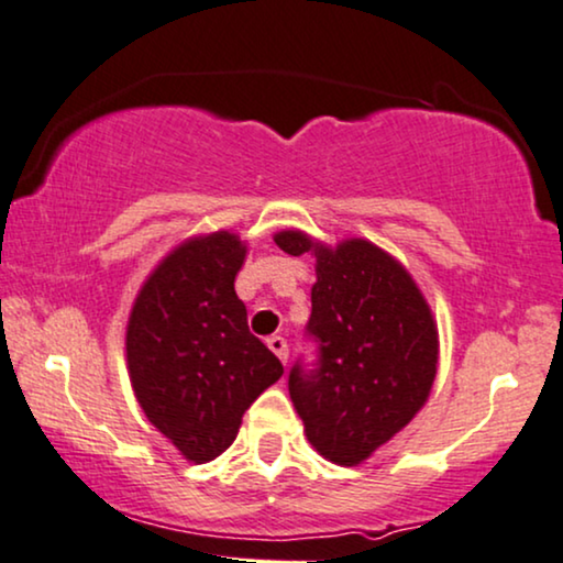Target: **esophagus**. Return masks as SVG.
Instances as JSON below:
<instances>
[{
    "instance_id": "obj_1",
    "label": "esophagus",
    "mask_w": 563,
    "mask_h": 563,
    "mask_svg": "<svg viewBox=\"0 0 563 563\" xmlns=\"http://www.w3.org/2000/svg\"><path fill=\"white\" fill-rule=\"evenodd\" d=\"M267 345H269V351H273L277 358L283 361V364H288V340L286 338L273 334V338H267Z\"/></svg>"
}]
</instances>
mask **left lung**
Here are the masks:
<instances>
[{"label":"left lung","mask_w":563,"mask_h":563,"mask_svg":"<svg viewBox=\"0 0 563 563\" xmlns=\"http://www.w3.org/2000/svg\"><path fill=\"white\" fill-rule=\"evenodd\" d=\"M275 244L294 257L317 254L306 322L317 355L290 368V400L322 457L358 465L405 429L431 393L439 340L429 303L400 262L364 239L332 252L283 231Z\"/></svg>","instance_id":"8db88e82"}]
</instances>
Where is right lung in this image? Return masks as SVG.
<instances>
[{"label": "right lung", "instance_id": "1", "mask_svg": "<svg viewBox=\"0 0 563 563\" xmlns=\"http://www.w3.org/2000/svg\"><path fill=\"white\" fill-rule=\"evenodd\" d=\"M244 254L225 231L181 244L147 277L126 327L134 395L191 462L229 450L249 405L283 376L233 288Z\"/></svg>", "mask_w": 563, "mask_h": 563}]
</instances>
